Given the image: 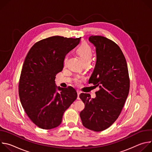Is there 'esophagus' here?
Masks as SVG:
<instances>
[{
	"instance_id": "obj_1",
	"label": "esophagus",
	"mask_w": 152,
	"mask_h": 152,
	"mask_svg": "<svg viewBox=\"0 0 152 152\" xmlns=\"http://www.w3.org/2000/svg\"><path fill=\"white\" fill-rule=\"evenodd\" d=\"M77 99H79V95L80 94V92L79 91H77Z\"/></svg>"
}]
</instances>
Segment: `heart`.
<instances>
[{
    "label": "heart",
    "instance_id": "1",
    "mask_svg": "<svg viewBox=\"0 0 152 152\" xmlns=\"http://www.w3.org/2000/svg\"><path fill=\"white\" fill-rule=\"evenodd\" d=\"M76 52L79 55L84 64L90 63L93 55V50L91 47L88 44V43H86L85 42H82L77 48ZM66 61L67 58H66L64 59V65H66ZM75 82L76 84H79L81 82V78L79 77H76L75 79Z\"/></svg>",
    "mask_w": 152,
    "mask_h": 152
}]
</instances>
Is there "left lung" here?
<instances>
[{
    "instance_id": "1",
    "label": "left lung",
    "mask_w": 152,
    "mask_h": 152,
    "mask_svg": "<svg viewBox=\"0 0 152 152\" xmlns=\"http://www.w3.org/2000/svg\"><path fill=\"white\" fill-rule=\"evenodd\" d=\"M96 47V64L89 79L99 86L96 97L81 93L85 108L80 113L84 127L95 132L104 131L118 118L127 97L130 80L125 57L115 42L102 36H91Z\"/></svg>"
}]
</instances>
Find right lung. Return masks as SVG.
<instances>
[{"label": "right lung", "mask_w": 152, "mask_h": 152, "mask_svg": "<svg viewBox=\"0 0 152 152\" xmlns=\"http://www.w3.org/2000/svg\"><path fill=\"white\" fill-rule=\"evenodd\" d=\"M80 40V37L61 36L43 39L34 44L25 58L18 83L19 97L29 118L39 128L58 127L64 112L77 99L73 87H57L55 80L63 69L66 55Z\"/></svg>", "instance_id": "1"}]
</instances>
